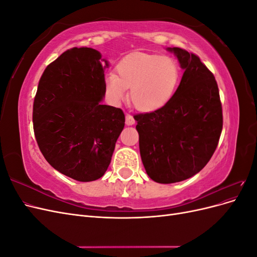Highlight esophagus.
<instances>
[{
  "mask_svg": "<svg viewBox=\"0 0 257 257\" xmlns=\"http://www.w3.org/2000/svg\"><path fill=\"white\" fill-rule=\"evenodd\" d=\"M125 123H126V125H133V124L135 123V120L133 118V115L126 113V115H125Z\"/></svg>",
  "mask_w": 257,
  "mask_h": 257,
  "instance_id": "obj_1",
  "label": "esophagus"
}]
</instances>
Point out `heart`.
Masks as SVG:
<instances>
[{
    "label": "heart",
    "mask_w": 257,
    "mask_h": 257,
    "mask_svg": "<svg viewBox=\"0 0 257 257\" xmlns=\"http://www.w3.org/2000/svg\"><path fill=\"white\" fill-rule=\"evenodd\" d=\"M115 73L105 78L107 95L114 103L127 96L136 109L151 112L161 109L172 98L179 79V68L170 57L135 53L123 59Z\"/></svg>",
    "instance_id": "b5f03b06"
}]
</instances>
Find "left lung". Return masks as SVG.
<instances>
[{
    "instance_id": "left-lung-1",
    "label": "left lung",
    "mask_w": 257,
    "mask_h": 257,
    "mask_svg": "<svg viewBox=\"0 0 257 257\" xmlns=\"http://www.w3.org/2000/svg\"><path fill=\"white\" fill-rule=\"evenodd\" d=\"M168 50L184 68L180 84L161 109L134 115L146 172L165 184L199 173L213 155L223 127L213 74L195 53L179 47Z\"/></svg>"
}]
</instances>
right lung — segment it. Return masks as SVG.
I'll return each instance as SVG.
<instances>
[{"mask_svg":"<svg viewBox=\"0 0 257 257\" xmlns=\"http://www.w3.org/2000/svg\"><path fill=\"white\" fill-rule=\"evenodd\" d=\"M100 53L74 47L45 68L33 103V128L44 158L77 181L103 177L124 127L122 109L99 102L105 95Z\"/></svg>","mask_w":257,"mask_h":257,"instance_id":"1","label":"right lung"}]
</instances>
